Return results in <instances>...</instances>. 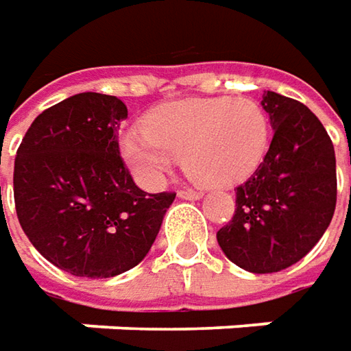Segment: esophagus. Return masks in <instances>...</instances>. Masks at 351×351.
Segmentation results:
<instances>
[{
	"label": "esophagus",
	"mask_w": 351,
	"mask_h": 351,
	"mask_svg": "<svg viewBox=\"0 0 351 351\" xmlns=\"http://www.w3.org/2000/svg\"><path fill=\"white\" fill-rule=\"evenodd\" d=\"M178 197H180V199H185V201H197V199L203 197V193H201V191H191V189H183V191L178 193Z\"/></svg>",
	"instance_id": "esophagus-1"
}]
</instances>
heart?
Here are the masks:
<instances>
[{
    "label": "heart",
    "instance_id": "b5f03b06",
    "mask_svg": "<svg viewBox=\"0 0 351 351\" xmlns=\"http://www.w3.org/2000/svg\"><path fill=\"white\" fill-rule=\"evenodd\" d=\"M269 144V121L258 103L232 97L183 99L156 107L144 132L119 141L128 168L146 185H158L183 156L193 182L224 187L246 180Z\"/></svg>",
    "mask_w": 351,
    "mask_h": 351
}]
</instances>
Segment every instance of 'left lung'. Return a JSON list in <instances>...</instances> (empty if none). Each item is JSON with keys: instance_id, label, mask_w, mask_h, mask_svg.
<instances>
[{"instance_id": "obj_1", "label": "left lung", "mask_w": 351, "mask_h": 351, "mask_svg": "<svg viewBox=\"0 0 351 351\" xmlns=\"http://www.w3.org/2000/svg\"><path fill=\"white\" fill-rule=\"evenodd\" d=\"M274 138L262 164L236 187L232 221L217 232L224 256L252 274L297 263L326 232L336 209L330 136L303 103L263 91Z\"/></svg>"}]
</instances>
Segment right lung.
Segmentation results:
<instances>
[{
  "mask_svg": "<svg viewBox=\"0 0 351 351\" xmlns=\"http://www.w3.org/2000/svg\"><path fill=\"white\" fill-rule=\"evenodd\" d=\"M128 115L115 95L86 91L43 111L15 158L13 193L34 248L75 277L107 279L146 258L176 193H146L119 156Z\"/></svg>",
  "mask_w": 351,
  "mask_h": 351,
  "instance_id": "right-lung-1",
  "label": "right lung"
}]
</instances>
